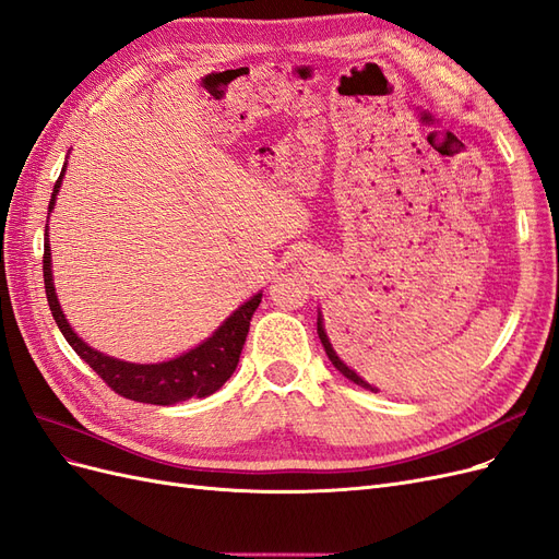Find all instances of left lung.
I'll return each instance as SVG.
<instances>
[{"label": "left lung", "instance_id": "obj_1", "mask_svg": "<svg viewBox=\"0 0 559 559\" xmlns=\"http://www.w3.org/2000/svg\"><path fill=\"white\" fill-rule=\"evenodd\" d=\"M317 333H319V341H321V345H324V349H326V357L331 359V364L341 370V373L347 378V380H352L354 384H359V386H364V389H370V392H378V389L373 386V384H368L361 376H357L354 373V370L337 357L335 354V349H333V345H331V341H329V335H326V331H324V319H321V312L317 314Z\"/></svg>", "mask_w": 559, "mask_h": 559}]
</instances>
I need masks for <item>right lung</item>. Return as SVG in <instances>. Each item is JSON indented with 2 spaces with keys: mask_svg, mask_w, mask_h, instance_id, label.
Returning <instances> with one entry per match:
<instances>
[{
  "mask_svg": "<svg viewBox=\"0 0 559 559\" xmlns=\"http://www.w3.org/2000/svg\"><path fill=\"white\" fill-rule=\"evenodd\" d=\"M64 167L56 181L53 195H50L48 212H53L56 207V195L60 191ZM50 267L53 265H50V245H48V224H46V235H44L46 298H48L50 314H53L60 333L64 335V341L72 345V349L79 354V357L86 361L116 394H121L130 401L154 403V405H175L189 399H205L214 394L216 389L233 376V370L238 368L242 345L249 333L251 314L257 312L263 296L261 292L257 296H251L210 337H205L198 347L179 354V357L170 361H158V364H132V361L114 359L109 354L93 349L74 333V329L70 326V321L64 319V312L60 308V300L56 296V286H53V270Z\"/></svg>",
  "mask_w": 559,
  "mask_h": 559,
  "instance_id": "add662e5",
  "label": "right lung"
}]
</instances>
